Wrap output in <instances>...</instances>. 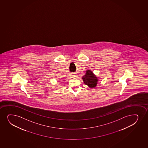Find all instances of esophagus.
Returning <instances> with one entry per match:
<instances>
[{
	"mask_svg": "<svg viewBox=\"0 0 148 148\" xmlns=\"http://www.w3.org/2000/svg\"><path fill=\"white\" fill-rule=\"evenodd\" d=\"M71 77H72L73 78H74V77H77V75H71Z\"/></svg>",
	"mask_w": 148,
	"mask_h": 148,
	"instance_id": "obj_1",
	"label": "esophagus"
}]
</instances>
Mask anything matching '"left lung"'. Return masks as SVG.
Here are the masks:
<instances>
[{
	"mask_svg": "<svg viewBox=\"0 0 148 148\" xmlns=\"http://www.w3.org/2000/svg\"><path fill=\"white\" fill-rule=\"evenodd\" d=\"M84 83L90 88H95L98 83V77L90 70H87L86 73L82 77Z\"/></svg>",
	"mask_w": 148,
	"mask_h": 148,
	"instance_id": "left-lung-1",
	"label": "left lung"
}]
</instances>
